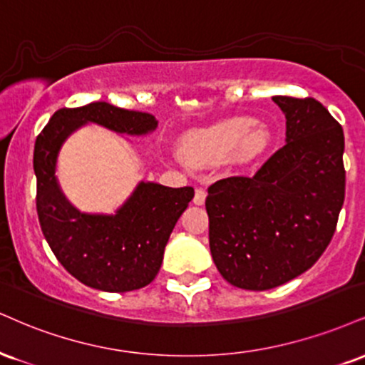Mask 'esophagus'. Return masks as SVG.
I'll list each match as a JSON object with an SVG mask.
<instances>
[{"instance_id":"obj_1","label":"esophagus","mask_w":365,"mask_h":365,"mask_svg":"<svg viewBox=\"0 0 365 365\" xmlns=\"http://www.w3.org/2000/svg\"><path fill=\"white\" fill-rule=\"evenodd\" d=\"M205 197H207V194H205V190H202V188H197L195 195H194V204L195 205H204Z\"/></svg>"}]
</instances>
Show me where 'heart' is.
<instances>
[{
    "label": "heart",
    "instance_id": "heart-1",
    "mask_svg": "<svg viewBox=\"0 0 365 365\" xmlns=\"http://www.w3.org/2000/svg\"><path fill=\"white\" fill-rule=\"evenodd\" d=\"M270 144L269 127L241 115L187 130L180 138L178 153L192 168H210L226 160L235 166H247L260 160Z\"/></svg>",
    "mask_w": 365,
    "mask_h": 365
}]
</instances>
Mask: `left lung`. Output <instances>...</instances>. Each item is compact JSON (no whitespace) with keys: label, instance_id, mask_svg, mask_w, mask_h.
I'll list each match as a JSON object with an SVG mask.
<instances>
[{"label":"left lung","instance_id":"obj_1","mask_svg":"<svg viewBox=\"0 0 365 365\" xmlns=\"http://www.w3.org/2000/svg\"><path fill=\"white\" fill-rule=\"evenodd\" d=\"M285 146L255 177L209 187V247L219 274L247 291L279 287L314 265L345 199L344 129L314 98L272 96Z\"/></svg>","mask_w":365,"mask_h":365}]
</instances>
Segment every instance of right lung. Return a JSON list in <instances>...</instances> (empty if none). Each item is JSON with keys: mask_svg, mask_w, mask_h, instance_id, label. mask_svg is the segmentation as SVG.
I'll list each match as a JSON object with an SVG mask.
<instances>
[{"mask_svg": "<svg viewBox=\"0 0 365 365\" xmlns=\"http://www.w3.org/2000/svg\"><path fill=\"white\" fill-rule=\"evenodd\" d=\"M86 124L115 134L146 135L158 120L151 113L107 102L57 110L34 149L38 222L52 253L74 279L105 292L135 291L160 272L166 243L194 199V188L139 182L113 214L81 212L64 195L56 170L63 144Z\"/></svg>", "mask_w": 365, "mask_h": 365, "instance_id": "obj_1", "label": "right lung"}]
</instances>
